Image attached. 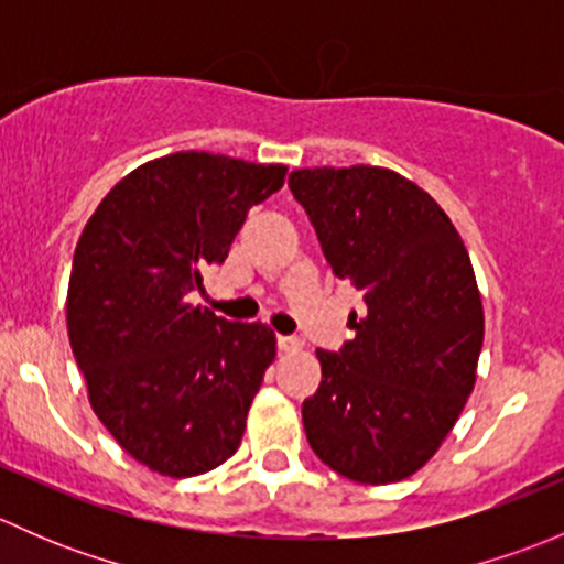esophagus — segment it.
Masks as SVG:
<instances>
[{
  "label": "esophagus",
  "mask_w": 564,
  "mask_h": 564,
  "mask_svg": "<svg viewBox=\"0 0 564 564\" xmlns=\"http://www.w3.org/2000/svg\"><path fill=\"white\" fill-rule=\"evenodd\" d=\"M278 349L281 351H300L303 349V340L297 335H278Z\"/></svg>",
  "instance_id": "obj_1"
}]
</instances>
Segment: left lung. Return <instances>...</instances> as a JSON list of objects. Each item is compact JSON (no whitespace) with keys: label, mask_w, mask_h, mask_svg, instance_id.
I'll use <instances>...</instances> for the list:
<instances>
[{"label":"left lung","mask_w":564,"mask_h":564,"mask_svg":"<svg viewBox=\"0 0 564 564\" xmlns=\"http://www.w3.org/2000/svg\"><path fill=\"white\" fill-rule=\"evenodd\" d=\"M289 191L335 275L362 294L355 338L316 349L308 445L355 482L403 480L440 451L475 388L482 303L469 253L440 204L390 169H297Z\"/></svg>","instance_id":"left-lung-1"}]
</instances>
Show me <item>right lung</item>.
<instances>
[{"label": "right lung", "mask_w": 564, "mask_h": 564, "mask_svg": "<svg viewBox=\"0 0 564 564\" xmlns=\"http://www.w3.org/2000/svg\"><path fill=\"white\" fill-rule=\"evenodd\" d=\"M283 176L286 166L174 152L119 180L78 237L73 357L100 423L152 471L202 475L240 447L275 335L187 300Z\"/></svg>", "instance_id": "obj_1"}]
</instances>
